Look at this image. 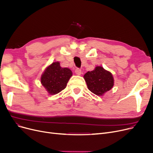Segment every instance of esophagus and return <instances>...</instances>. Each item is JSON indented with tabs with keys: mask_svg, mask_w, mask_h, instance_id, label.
Listing matches in <instances>:
<instances>
[{
	"mask_svg": "<svg viewBox=\"0 0 153 153\" xmlns=\"http://www.w3.org/2000/svg\"><path fill=\"white\" fill-rule=\"evenodd\" d=\"M75 72H76V74L77 75L80 76V75L81 74V73H82V71H81V70L79 68H76V70H75Z\"/></svg>",
	"mask_w": 153,
	"mask_h": 153,
	"instance_id": "34e87169",
	"label": "esophagus"
}]
</instances>
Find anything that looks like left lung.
I'll return each instance as SVG.
<instances>
[{
    "label": "left lung",
    "instance_id": "8db88e82",
    "mask_svg": "<svg viewBox=\"0 0 153 153\" xmlns=\"http://www.w3.org/2000/svg\"><path fill=\"white\" fill-rule=\"evenodd\" d=\"M88 89L97 95H102L110 91L114 84L110 72L102 66H97L94 71H88L84 76Z\"/></svg>",
    "mask_w": 153,
    "mask_h": 153
}]
</instances>
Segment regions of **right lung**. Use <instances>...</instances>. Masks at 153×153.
I'll list each match as a JSON object with an SVG mask.
<instances>
[{
  "mask_svg": "<svg viewBox=\"0 0 153 153\" xmlns=\"http://www.w3.org/2000/svg\"><path fill=\"white\" fill-rule=\"evenodd\" d=\"M72 76L69 69L61 68L59 62H53L42 75L41 82L48 93L54 95L65 89Z\"/></svg>",
  "mask_w": 153,
  "mask_h": 153,
  "instance_id": "1",
  "label": "right lung"
}]
</instances>
